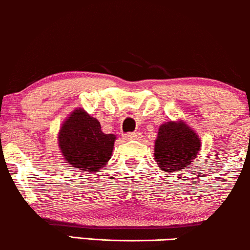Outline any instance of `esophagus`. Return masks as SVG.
Returning <instances> with one entry per match:
<instances>
[{
  "label": "esophagus",
  "instance_id": "1",
  "mask_svg": "<svg viewBox=\"0 0 250 250\" xmlns=\"http://www.w3.org/2000/svg\"><path fill=\"white\" fill-rule=\"evenodd\" d=\"M124 138L128 141H132V140H139L141 138V134L138 132H132V133H127V134H124Z\"/></svg>",
  "mask_w": 250,
  "mask_h": 250
}]
</instances>
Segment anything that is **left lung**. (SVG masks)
Segmentation results:
<instances>
[{
	"label": "left lung",
	"mask_w": 250,
	"mask_h": 250,
	"mask_svg": "<svg viewBox=\"0 0 250 250\" xmlns=\"http://www.w3.org/2000/svg\"><path fill=\"white\" fill-rule=\"evenodd\" d=\"M200 139L183 122H168L159 127L155 143V159L165 172H179L196 158Z\"/></svg>",
	"instance_id": "obj_1"
}]
</instances>
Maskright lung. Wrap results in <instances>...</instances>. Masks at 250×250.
<instances>
[{"mask_svg":"<svg viewBox=\"0 0 250 250\" xmlns=\"http://www.w3.org/2000/svg\"><path fill=\"white\" fill-rule=\"evenodd\" d=\"M116 136L104 134L98 119L77 109L63 123L59 146L68 164L75 168L95 172L111 158Z\"/></svg>","mask_w":250,"mask_h":250,"instance_id":"1","label":"right lung"}]
</instances>
